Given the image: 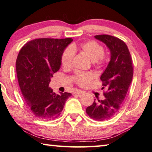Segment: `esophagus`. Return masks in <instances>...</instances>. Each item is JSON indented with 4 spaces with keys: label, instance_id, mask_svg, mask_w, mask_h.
Segmentation results:
<instances>
[{
    "label": "esophagus",
    "instance_id": "1",
    "mask_svg": "<svg viewBox=\"0 0 152 152\" xmlns=\"http://www.w3.org/2000/svg\"><path fill=\"white\" fill-rule=\"evenodd\" d=\"M84 94V92H83V91H82V90H77L75 92H74V94L79 96L83 95Z\"/></svg>",
    "mask_w": 152,
    "mask_h": 152
}]
</instances>
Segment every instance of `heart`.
<instances>
[{
  "label": "heart",
  "instance_id": "1",
  "mask_svg": "<svg viewBox=\"0 0 152 152\" xmlns=\"http://www.w3.org/2000/svg\"><path fill=\"white\" fill-rule=\"evenodd\" d=\"M80 51L88 56L92 61V64L97 67H102L108 62L110 58L106 53L104 52V48L100 44L94 40H89L78 46L73 44L70 48L63 52L61 62L63 67L69 68L71 67L74 56V52ZM94 76L90 72H82L77 71L74 74L73 80L80 86L84 87L90 83Z\"/></svg>",
  "mask_w": 152,
  "mask_h": 152
}]
</instances>
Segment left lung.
<instances>
[{"mask_svg": "<svg viewBox=\"0 0 152 152\" xmlns=\"http://www.w3.org/2000/svg\"><path fill=\"white\" fill-rule=\"evenodd\" d=\"M106 45L111 52V59L100 80L103 87L104 100H94L87 107L88 116L96 121L112 118L119 111L133 78L132 58L126 43L120 38L107 34L95 36Z\"/></svg>", "mask_w": 152, "mask_h": 152, "instance_id": "left-lung-1", "label": "left lung"}]
</instances>
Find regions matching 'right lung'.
Segmentation results:
<instances>
[{"label":"right lung","instance_id":"obj_1","mask_svg":"<svg viewBox=\"0 0 152 152\" xmlns=\"http://www.w3.org/2000/svg\"><path fill=\"white\" fill-rule=\"evenodd\" d=\"M62 39L37 38L20 49L16 62L19 86L34 115L42 120L55 119L61 114L71 93L56 94L49 84L59 70L64 48L72 42Z\"/></svg>","mask_w":152,"mask_h":152}]
</instances>
